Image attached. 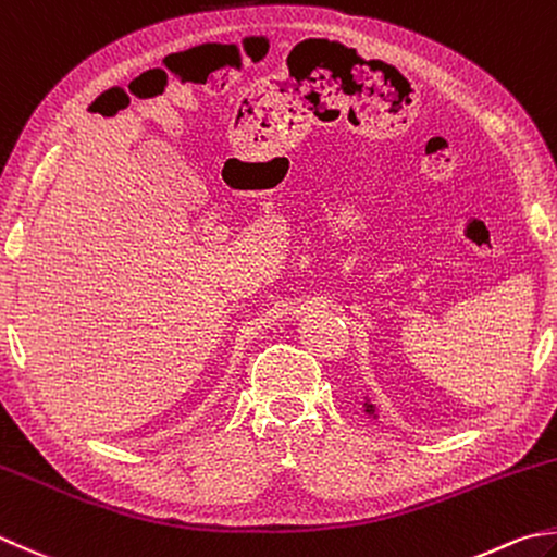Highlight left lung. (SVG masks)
Wrapping results in <instances>:
<instances>
[{"label": "left lung", "instance_id": "1", "mask_svg": "<svg viewBox=\"0 0 557 557\" xmlns=\"http://www.w3.org/2000/svg\"><path fill=\"white\" fill-rule=\"evenodd\" d=\"M364 412H367V416H369V418H374V420H379V412H376V406H374V403H372V400H369V398H367V403H364Z\"/></svg>", "mask_w": 557, "mask_h": 557}]
</instances>
